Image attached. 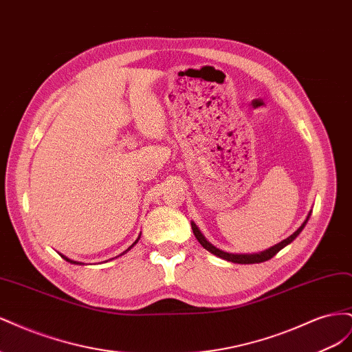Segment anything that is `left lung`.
I'll list each match as a JSON object with an SVG mask.
<instances>
[{
  "label": "left lung",
  "mask_w": 352,
  "mask_h": 352,
  "mask_svg": "<svg viewBox=\"0 0 352 352\" xmlns=\"http://www.w3.org/2000/svg\"><path fill=\"white\" fill-rule=\"evenodd\" d=\"M308 219H310V214H308V217L305 219V221L300 226V229H298L296 232H294L289 238H286L285 241L279 242L278 245H274V247H272V248H269V250H265V251H263V252H260V254H229V252H225V251H221V250L216 248L214 245H211L204 236H202V233L198 230V228L195 226V223H190V226H192V232H194L195 238L198 239V242H199V243L202 245V247H204L207 251H210L211 254H214V255H217V257H220V258H223V260L232 261V263H238V264H255V263H263V261H267V260L273 258L274 255L278 254L282 248H285L287 243H291L298 235H300L301 230H302L304 226L307 225Z\"/></svg>",
  "instance_id": "left-lung-1"
}]
</instances>
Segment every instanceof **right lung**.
<instances>
[{
  "mask_svg": "<svg viewBox=\"0 0 352 352\" xmlns=\"http://www.w3.org/2000/svg\"><path fill=\"white\" fill-rule=\"evenodd\" d=\"M138 239H140V238H138ZM138 239H136V241H135V242H133V243H132V245H131V247H129V248H127V250H126V251H129V250H131V248H132V247H133V245H135V243H136V242H138ZM126 251H124V252H126ZM124 252H122V254H124ZM122 254H120V255H122ZM61 257H63V258H65V260H66V261H69V263H73V264H82V263H78V261H73V260H69V258H67V257H65V255H61Z\"/></svg>",
  "mask_w": 352,
  "mask_h": 352,
  "instance_id": "add662e5",
  "label": "right lung"
}]
</instances>
